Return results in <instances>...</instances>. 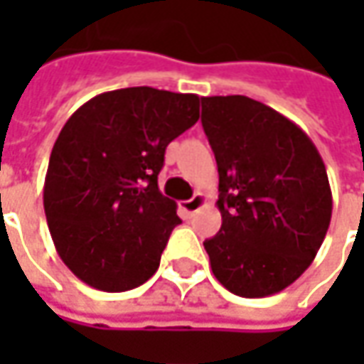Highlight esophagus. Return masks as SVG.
<instances>
[{
	"mask_svg": "<svg viewBox=\"0 0 364 364\" xmlns=\"http://www.w3.org/2000/svg\"><path fill=\"white\" fill-rule=\"evenodd\" d=\"M204 204H206V196H204L203 192H196L190 200H184V203H182V210L192 217L194 213H198V210L203 208Z\"/></svg>",
	"mask_w": 364,
	"mask_h": 364,
	"instance_id": "34e87169",
	"label": "esophagus"
}]
</instances>
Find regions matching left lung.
I'll list each match as a JSON object with an SVG mask.
<instances>
[{
  "label": "left lung",
  "mask_w": 364,
  "mask_h": 364,
  "mask_svg": "<svg viewBox=\"0 0 364 364\" xmlns=\"http://www.w3.org/2000/svg\"><path fill=\"white\" fill-rule=\"evenodd\" d=\"M218 168L223 225L204 241L213 273L241 298H265L310 267L332 217L326 166L312 139L243 95L203 97Z\"/></svg>",
  "instance_id": "obj_1"
}]
</instances>
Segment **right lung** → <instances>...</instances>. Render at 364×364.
Listing matches in <instances>:
<instances>
[{
	"mask_svg": "<svg viewBox=\"0 0 364 364\" xmlns=\"http://www.w3.org/2000/svg\"><path fill=\"white\" fill-rule=\"evenodd\" d=\"M200 117V97L151 87L101 92L64 123L44 213L64 265L87 286L127 291L160 267L182 220L158 188L168 144Z\"/></svg>",
	"mask_w": 364,
	"mask_h": 364,
	"instance_id": "add662e5",
	"label": "right lung"
}]
</instances>
